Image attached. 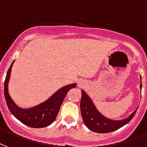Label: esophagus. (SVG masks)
Here are the masks:
<instances>
[{"label":"esophagus","mask_w":147,"mask_h":147,"mask_svg":"<svg viewBox=\"0 0 147 147\" xmlns=\"http://www.w3.org/2000/svg\"><path fill=\"white\" fill-rule=\"evenodd\" d=\"M84 84V82L83 81H79V86L82 87Z\"/></svg>","instance_id":"esophagus-1"}]
</instances>
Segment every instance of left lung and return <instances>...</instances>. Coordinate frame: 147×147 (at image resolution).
<instances>
[{
	"mask_svg": "<svg viewBox=\"0 0 147 147\" xmlns=\"http://www.w3.org/2000/svg\"><path fill=\"white\" fill-rule=\"evenodd\" d=\"M140 90H142V78L140 76ZM81 117L84 125L89 130L96 133H108L121 128L127 125L131 119L133 118L136 113V110H134L130 115L126 118L121 120H113L102 115L98 109L96 107L94 102L90 96L81 90Z\"/></svg>",
	"mask_w": 147,
	"mask_h": 147,
	"instance_id": "left-lung-1",
	"label": "left lung"
}]
</instances>
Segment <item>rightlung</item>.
<instances>
[{"mask_svg": "<svg viewBox=\"0 0 147 147\" xmlns=\"http://www.w3.org/2000/svg\"><path fill=\"white\" fill-rule=\"evenodd\" d=\"M14 62L15 60L7 70L5 81V98L7 107L16 118L29 127L40 128L49 126L56 118L67 92L69 90L75 88L77 83H72L62 87L48 99L40 104L29 108L19 107L16 104L8 92V84Z\"/></svg>", "mask_w": 147, "mask_h": 147, "instance_id": "right-lung-1", "label": "right lung"}]
</instances>
